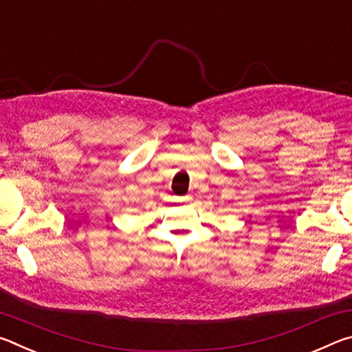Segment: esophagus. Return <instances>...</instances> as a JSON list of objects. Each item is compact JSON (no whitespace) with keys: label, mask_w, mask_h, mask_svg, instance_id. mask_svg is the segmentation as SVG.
Listing matches in <instances>:
<instances>
[{"label":"esophagus","mask_w":352,"mask_h":352,"mask_svg":"<svg viewBox=\"0 0 352 352\" xmlns=\"http://www.w3.org/2000/svg\"><path fill=\"white\" fill-rule=\"evenodd\" d=\"M192 200V195H183V197H175V201H180V204H184V201H190Z\"/></svg>","instance_id":"esophagus-1"}]
</instances>
